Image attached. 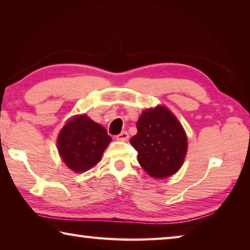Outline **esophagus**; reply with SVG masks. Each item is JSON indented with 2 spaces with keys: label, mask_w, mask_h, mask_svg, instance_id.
<instances>
[{
  "label": "esophagus",
  "mask_w": 250,
  "mask_h": 250,
  "mask_svg": "<svg viewBox=\"0 0 250 250\" xmlns=\"http://www.w3.org/2000/svg\"><path fill=\"white\" fill-rule=\"evenodd\" d=\"M116 139L118 141H126L129 139V133L126 131H122L121 133L116 135Z\"/></svg>",
  "instance_id": "1"
}]
</instances>
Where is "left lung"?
<instances>
[{
  "label": "left lung",
  "instance_id": "obj_1",
  "mask_svg": "<svg viewBox=\"0 0 250 250\" xmlns=\"http://www.w3.org/2000/svg\"><path fill=\"white\" fill-rule=\"evenodd\" d=\"M137 129L130 143L138 151L143 170L155 179L179 171L188 151V138L170 110L161 105L146 110L137 122Z\"/></svg>",
  "mask_w": 250,
  "mask_h": 250
}]
</instances>
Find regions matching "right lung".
Instances as JSON below:
<instances>
[{"label":"right lung","instance_id":"right-lung-1","mask_svg":"<svg viewBox=\"0 0 250 250\" xmlns=\"http://www.w3.org/2000/svg\"><path fill=\"white\" fill-rule=\"evenodd\" d=\"M110 141L111 137L103 125L83 115L64 125L57 146L67 167L75 172H84L99 162Z\"/></svg>","mask_w":250,"mask_h":250}]
</instances>
